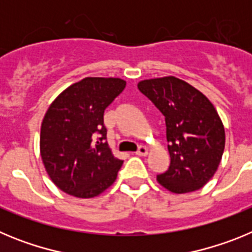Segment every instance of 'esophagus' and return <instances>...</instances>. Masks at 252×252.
Here are the masks:
<instances>
[{
    "mask_svg": "<svg viewBox=\"0 0 252 252\" xmlns=\"http://www.w3.org/2000/svg\"><path fill=\"white\" fill-rule=\"evenodd\" d=\"M148 153H149V150L146 146H140L136 151V155H139V157H146V155H148Z\"/></svg>",
    "mask_w": 252,
    "mask_h": 252,
    "instance_id": "34e87169",
    "label": "esophagus"
}]
</instances>
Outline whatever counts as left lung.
Instances as JSON below:
<instances>
[{"label":"left lung","mask_w":252,"mask_h":252,"mask_svg":"<svg viewBox=\"0 0 252 252\" xmlns=\"http://www.w3.org/2000/svg\"><path fill=\"white\" fill-rule=\"evenodd\" d=\"M137 88L165 116L170 165L157 177L159 184L177 194L201 189L217 171L226 140L212 102L173 75L145 79Z\"/></svg>","instance_id":"obj_1"}]
</instances>
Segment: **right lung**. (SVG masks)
<instances>
[{"instance_id":"obj_1","label":"right lung","mask_w":252,"mask_h":252,"mask_svg":"<svg viewBox=\"0 0 252 252\" xmlns=\"http://www.w3.org/2000/svg\"><path fill=\"white\" fill-rule=\"evenodd\" d=\"M125 87L121 78L87 77L49 106L41 122L40 155L51 182L66 194L93 198L115 183L124 161L107 144L103 113Z\"/></svg>"}]
</instances>
